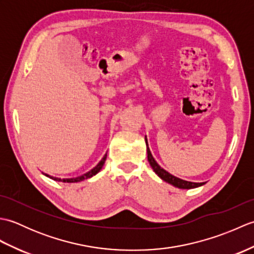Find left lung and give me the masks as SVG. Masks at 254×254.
Masks as SVG:
<instances>
[{"label":"left lung","mask_w":254,"mask_h":254,"mask_svg":"<svg viewBox=\"0 0 254 254\" xmlns=\"http://www.w3.org/2000/svg\"><path fill=\"white\" fill-rule=\"evenodd\" d=\"M145 143H146V147H147V159H148V163L152 167L153 170L155 171V174L157 175L161 180H164L166 182L170 183L171 186H174L176 188H179V189H194V188H197V187H201L204 185V182H191V181H186V180H182L180 178H177L175 176H172L171 174H169L168 171H166L164 168H161V167L157 164V161L155 160V158L153 157L152 153H150V149L148 147V142H147V138L145 136Z\"/></svg>","instance_id":"left-lung-1"}]
</instances>
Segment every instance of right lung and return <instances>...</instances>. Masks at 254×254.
Here are the masks:
<instances>
[{
	"instance_id": "right-lung-1",
	"label": "right lung",
	"mask_w": 254,
	"mask_h": 254,
	"mask_svg": "<svg viewBox=\"0 0 254 254\" xmlns=\"http://www.w3.org/2000/svg\"><path fill=\"white\" fill-rule=\"evenodd\" d=\"M106 158H107V154L104 156V157H102V159L99 161L98 165H97L96 167H94V168L91 169L90 171L86 172V174H84V175H82V176H79V177H76V178H66V179H61V178L52 177V176H50V175H47V174H44V175H45L46 177H48V178H50V179L55 180V181H59V182H65V183H74V182H80V181H83V180H85V179H88V178H91V177H93V176H95V175L98 174V172L101 170L102 166L105 165Z\"/></svg>"
}]
</instances>
